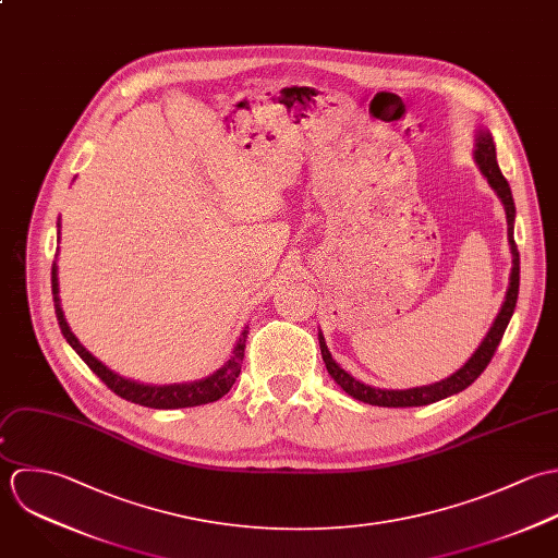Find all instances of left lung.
<instances>
[{
	"label": "left lung",
	"mask_w": 558,
	"mask_h": 558,
	"mask_svg": "<svg viewBox=\"0 0 558 558\" xmlns=\"http://www.w3.org/2000/svg\"><path fill=\"white\" fill-rule=\"evenodd\" d=\"M474 161L478 166V170L483 172V177L487 179V183L492 185V190L498 194V198L505 205V214H507V234H509V243H511V254H513V267H511V278H509V289L502 302L500 313L496 315L489 332L483 338V342L478 344V349L472 353V357L459 368L454 371L450 377H446L442 381L429 384V386H421V388H408V390H381V388H373L366 386L362 381H357L355 377H351L344 368H340V364L332 357V353L328 351L326 338L319 335V347H322V355L326 362L328 373L332 375L336 384L353 399L364 401L368 405H379V408H418V405H429L436 403L440 399H446L450 395H457L461 390H465L489 364V360L494 357V351L498 349L502 335L513 317L515 304H518V291H520V252L513 239V222H515V205H513V196H511V187L507 183V179L502 177L498 161H496V146H494V137L487 129H481L476 133V148H474Z\"/></svg>",
	"instance_id": "8db88e82"
}]
</instances>
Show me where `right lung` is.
Here are the masks:
<instances>
[{
    "instance_id": "right-lung-1",
    "label": "right lung",
    "mask_w": 558,
    "mask_h": 558,
    "mask_svg": "<svg viewBox=\"0 0 558 558\" xmlns=\"http://www.w3.org/2000/svg\"><path fill=\"white\" fill-rule=\"evenodd\" d=\"M60 226V223H58ZM51 293H53V306H56V317L60 324V330L66 338V342L77 351V355L90 366V371L112 390L118 397L144 405V408H155V410H179V408H194V405H205L222 399L223 395L232 388L234 379L241 373L243 364V351H245V338H247V328L241 332L230 357L223 362L222 368L211 373L205 379L190 381V384H170V386H150V384H137L133 379H124L110 371L104 362H99L86 347L77 340V336L71 332L64 313L60 308V298H58V267L53 263L51 267Z\"/></svg>"
}]
</instances>
